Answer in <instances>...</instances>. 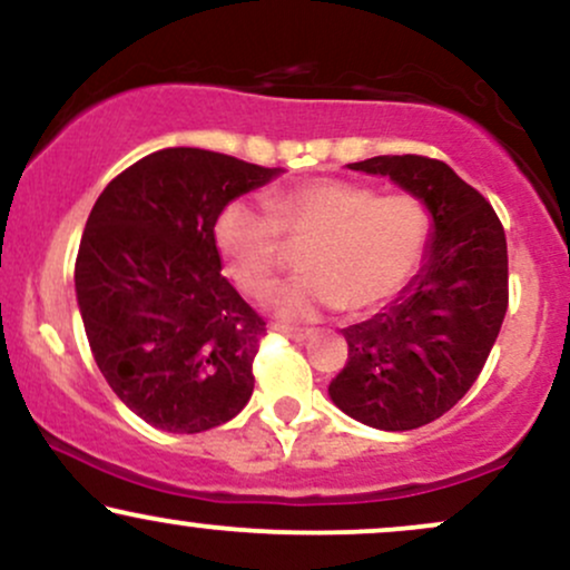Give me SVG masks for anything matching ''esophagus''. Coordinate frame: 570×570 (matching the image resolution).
Masks as SVG:
<instances>
[{
	"label": "esophagus",
	"mask_w": 570,
	"mask_h": 570,
	"mask_svg": "<svg viewBox=\"0 0 570 570\" xmlns=\"http://www.w3.org/2000/svg\"><path fill=\"white\" fill-rule=\"evenodd\" d=\"M273 330L281 332V335H284V337L297 340V343H303V340H307V337L313 335L311 330H292V326H284V324H276V326H273Z\"/></svg>",
	"instance_id": "1"
}]
</instances>
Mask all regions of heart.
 <instances>
[{
	"instance_id": "b5f03b06",
	"label": "heart",
	"mask_w": 570,
	"mask_h": 570,
	"mask_svg": "<svg viewBox=\"0 0 570 570\" xmlns=\"http://www.w3.org/2000/svg\"><path fill=\"white\" fill-rule=\"evenodd\" d=\"M230 200L214 222V244L227 273L248 297H263L284 265V238L311 244L305 276L273 297L284 322H311L348 305L370 313L399 297L426 259L431 219L407 193L375 189L343 179H311L267 198Z\"/></svg>"
}]
</instances>
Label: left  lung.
<instances>
[{
	"label": "left lung",
	"instance_id": "left-lung-1",
	"mask_svg": "<svg viewBox=\"0 0 570 570\" xmlns=\"http://www.w3.org/2000/svg\"><path fill=\"white\" fill-rule=\"evenodd\" d=\"M351 171L389 176L423 203L431 238L421 271L381 313L343 330L348 362L330 399L381 431L436 421L472 389L507 316V235L490 203L448 163L381 155Z\"/></svg>",
	"mask_w": 570,
	"mask_h": 570
}]
</instances>
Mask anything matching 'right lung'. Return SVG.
<instances>
[{
  "mask_svg": "<svg viewBox=\"0 0 570 570\" xmlns=\"http://www.w3.org/2000/svg\"><path fill=\"white\" fill-rule=\"evenodd\" d=\"M281 174L168 147L98 195L77 254V305L98 370L149 426L198 434L252 399L265 322L222 276L214 222Z\"/></svg>",
  "mask_w": 570,
  "mask_h": 570,
  "instance_id": "1",
  "label": "right lung"
}]
</instances>
